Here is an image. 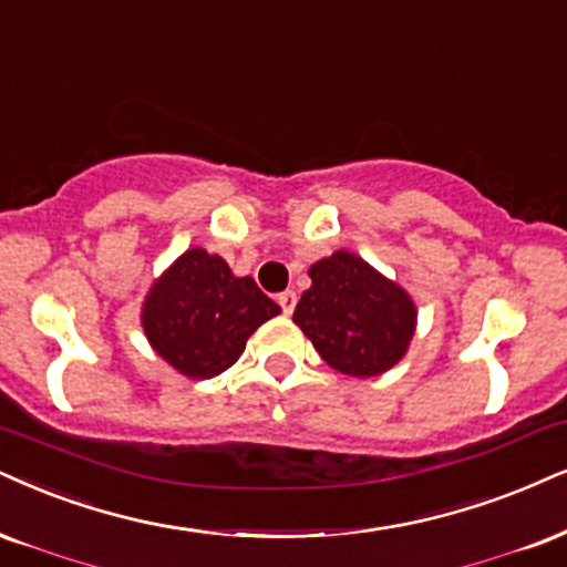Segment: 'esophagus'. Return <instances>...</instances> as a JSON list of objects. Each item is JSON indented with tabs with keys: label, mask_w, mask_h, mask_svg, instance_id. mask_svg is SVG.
Here are the masks:
<instances>
[{
	"label": "esophagus",
	"mask_w": 567,
	"mask_h": 567,
	"mask_svg": "<svg viewBox=\"0 0 567 567\" xmlns=\"http://www.w3.org/2000/svg\"><path fill=\"white\" fill-rule=\"evenodd\" d=\"M278 305H281V310H284V316H291V312H295V307H297V291H281V295H278Z\"/></svg>",
	"instance_id": "esophagus-1"
}]
</instances>
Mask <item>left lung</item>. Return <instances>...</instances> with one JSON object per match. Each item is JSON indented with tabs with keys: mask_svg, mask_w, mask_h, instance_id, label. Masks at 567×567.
I'll return each instance as SVG.
<instances>
[{
	"mask_svg": "<svg viewBox=\"0 0 567 567\" xmlns=\"http://www.w3.org/2000/svg\"><path fill=\"white\" fill-rule=\"evenodd\" d=\"M295 323L328 365L354 379L386 373L408 352L417 310L400 284L339 249L310 268Z\"/></svg>",
	"mask_w": 567,
	"mask_h": 567,
	"instance_id": "obj_1",
	"label": "left lung"
}]
</instances>
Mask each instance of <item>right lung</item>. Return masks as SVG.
<instances>
[{
    "label": "right lung",
    "instance_id": "obj_1",
    "mask_svg": "<svg viewBox=\"0 0 567 567\" xmlns=\"http://www.w3.org/2000/svg\"><path fill=\"white\" fill-rule=\"evenodd\" d=\"M281 307L249 276L202 247L186 249L152 284L142 307L146 339L186 379H213L241 358L247 339Z\"/></svg>",
    "mask_w": 567,
    "mask_h": 567
}]
</instances>
